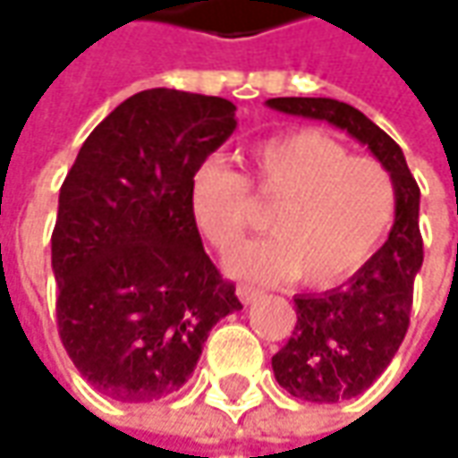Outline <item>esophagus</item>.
Masks as SVG:
<instances>
[{"instance_id":"esophagus-1","label":"esophagus","mask_w":458,"mask_h":458,"mask_svg":"<svg viewBox=\"0 0 458 458\" xmlns=\"http://www.w3.org/2000/svg\"><path fill=\"white\" fill-rule=\"evenodd\" d=\"M259 295H262V291H257V288H252V285H237V298L244 303V306L255 303Z\"/></svg>"}]
</instances>
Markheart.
Instances as JSON below:
<instances>
[{"mask_svg": "<svg viewBox=\"0 0 458 458\" xmlns=\"http://www.w3.org/2000/svg\"><path fill=\"white\" fill-rule=\"evenodd\" d=\"M275 203L270 237L226 257L237 277L275 283L298 277L326 288L357 273L395 211V188L372 157L349 155L318 130L275 134L250 150V175L203 163L188 188L193 224L216 250H229L252 221V201Z\"/></svg>", "mask_w": 458, "mask_h": 458, "instance_id": "heart-1", "label": "heart"}]
</instances>
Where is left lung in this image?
I'll return each instance as SVG.
<instances>
[{
	"instance_id": "obj_1",
	"label": "left lung",
	"mask_w": 458,
	"mask_h": 458,
	"mask_svg": "<svg viewBox=\"0 0 458 458\" xmlns=\"http://www.w3.org/2000/svg\"><path fill=\"white\" fill-rule=\"evenodd\" d=\"M267 106L283 114L339 127L377 157L395 188V221L387 242L361 265L346 288L295 295L298 321L273 357L275 379L293 397L339 403L361 395L387 369L411 324L415 275L423 265L418 226L420 188L395 140L360 109L336 98L280 97Z\"/></svg>"
}]
</instances>
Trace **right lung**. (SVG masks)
Instances as JSON below:
<instances>
[{"instance_id":"obj_1","label":"right lung","mask_w":458,"mask_h":458,"mask_svg":"<svg viewBox=\"0 0 458 458\" xmlns=\"http://www.w3.org/2000/svg\"><path fill=\"white\" fill-rule=\"evenodd\" d=\"M221 97L148 89L86 137L58 196V334L76 369L119 403L181 390L219 318L242 308L203 252L191 178L237 130Z\"/></svg>"}]
</instances>
